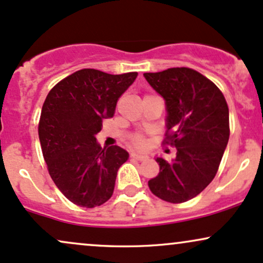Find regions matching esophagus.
<instances>
[{
	"label": "esophagus",
	"instance_id": "esophagus-1",
	"mask_svg": "<svg viewBox=\"0 0 263 263\" xmlns=\"http://www.w3.org/2000/svg\"><path fill=\"white\" fill-rule=\"evenodd\" d=\"M131 157L134 159H137V161H146L147 157L146 156H142V155H137V153H131Z\"/></svg>",
	"mask_w": 263,
	"mask_h": 263
}]
</instances>
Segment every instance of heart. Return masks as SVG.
I'll list each match as a JSON object with an SVG mask.
<instances>
[{
	"instance_id": "heart-1",
	"label": "heart",
	"mask_w": 263,
	"mask_h": 263,
	"mask_svg": "<svg viewBox=\"0 0 263 263\" xmlns=\"http://www.w3.org/2000/svg\"><path fill=\"white\" fill-rule=\"evenodd\" d=\"M129 141H131L132 146L137 147V148H143L146 146V141H144V138L141 135H134L129 138Z\"/></svg>"
}]
</instances>
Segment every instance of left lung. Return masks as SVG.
Masks as SVG:
<instances>
[{
  "instance_id": "left-lung-1",
  "label": "left lung",
  "mask_w": 263,
  "mask_h": 263,
  "mask_svg": "<svg viewBox=\"0 0 263 263\" xmlns=\"http://www.w3.org/2000/svg\"><path fill=\"white\" fill-rule=\"evenodd\" d=\"M167 106V134L163 141L177 148L173 162L157 158L158 176L148 182L162 200L179 204L209 185L230 136L229 107L221 90L194 69L170 68L144 73Z\"/></svg>"
}]
</instances>
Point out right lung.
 Returning <instances> with one entry per match:
<instances>
[{
  "label": "right lung",
  "mask_w": 263,
  "mask_h": 263,
  "mask_svg": "<svg viewBox=\"0 0 263 263\" xmlns=\"http://www.w3.org/2000/svg\"><path fill=\"white\" fill-rule=\"evenodd\" d=\"M136 78V71L112 75L81 69L45 98L38 125L42 152L53 182L75 205L100 206L112 195L128 153L119 146L101 148L95 136Z\"/></svg>",
  "instance_id": "right-lung-1"
}]
</instances>
